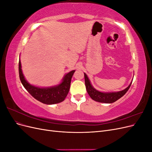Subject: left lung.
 <instances>
[{"label": "left lung", "instance_id": "obj_1", "mask_svg": "<svg viewBox=\"0 0 152 152\" xmlns=\"http://www.w3.org/2000/svg\"><path fill=\"white\" fill-rule=\"evenodd\" d=\"M84 79L86 90L87 93L90 96V97L96 102L104 103H112L116 102L118 99H120L127 93V91L129 89L132 84V82H131V84L127 88L121 91L112 92V93H103V92H100L94 88L93 86L91 84L88 77L87 76L85 73Z\"/></svg>", "mask_w": 152, "mask_h": 152}]
</instances>
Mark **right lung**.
I'll list each match as a JSON object with an SVG mask.
<instances>
[{
    "label": "right lung",
    "instance_id": "obj_1",
    "mask_svg": "<svg viewBox=\"0 0 152 152\" xmlns=\"http://www.w3.org/2000/svg\"><path fill=\"white\" fill-rule=\"evenodd\" d=\"M75 70L66 73L63 77L61 83L58 86L49 87H39L30 84L23 74L21 64L19 60V75L23 86L26 91L37 100L46 104H53L62 102L70 90L72 77Z\"/></svg>",
    "mask_w": 152,
    "mask_h": 152
}]
</instances>
